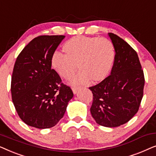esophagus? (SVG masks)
<instances>
[{"label":"esophagus","mask_w":156,"mask_h":156,"mask_svg":"<svg viewBox=\"0 0 156 156\" xmlns=\"http://www.w3.org/2000/svg\"><path fill=\"white\" fill-rule=\"evenodd\" d=\"M78 90H79V87H72V91H73L74 94H76V92H77Z\"/></svg>","instance_id":"1"}]
</instances>
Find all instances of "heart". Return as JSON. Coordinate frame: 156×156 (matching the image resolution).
Masks as SVG:
<instances>
[{
  "instance_id": "b5f03b06",
  "label": "heart",
  "mask_w": 156,
  "mask_h": 156,
  "mask_svg": "<svg viewBox=\"0 0 156 156\" xmlns=\"http://www.w3.org/2000/svg\"><path fill=\"white\" fill-rule=\"evenodd\" d=\"M66 53H52L51 65L63 78H71L79 66L81 70L74 76V84H85L91 78L101 81L110 73L115 59V49L110 40L101 37L76 36L63 45Z\"/></svg>"
}]
</instances>
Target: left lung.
I'll list each match as a JSON object with an SVG mask.
<instances>
[{"instance_id": "left-lung-1", "label": "left lung", "mask_w": 156, "mask_h": 156, "mask_svg": "<svg viewBox=\"0 0 156 156\" xmlns=\"http://www.w3.org/2000/svg\"><path fill=\"white\" fill-rule=\"evenodd\" d=\"M115 59L111 74L89 89L91 116L98 124L117 127L133 118L144 96L145 78L137 53L118 35L109 33Z\"/></svg>"}]
</instances>
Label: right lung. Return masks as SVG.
Masks as SVG:
<instances>
[{
	"label": "right lung",
	"instance_id": "add662e5",
	"mask_svg": "<svg viewBox=\"0 0 156 156\" xmlns=\"http://www.w3.org/2000/svg\"><path fill=\"white\" fill-rule=\"evenodd\" d=\"M65 35H40L17 57L11 78L12 100L18 116L30 126L53 127L73 97L69 86L52 69L51 57Z\"/></svg>",
	"mask_w": 156,
	"mask_h": 156
}]
</instances>
